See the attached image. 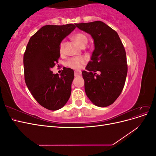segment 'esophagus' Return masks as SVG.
I'll return each mask as SVG.
<instances>
[{
  "instance_id": "obj_1",
  "label": "esophagus",
  "mask_w": 156,
  "mask_h": 156,
  "mask_svg": "<svg viewBox=\"0 0 156 156\" xmlns=\"http://www.w3.org/2000/svg\"><path fill=\"white\" fill-rule=\"evenodd\" d=\"M81 75V72H75L74 73V75L75 77H77V76H79V75Z\"/></svg>"
}]
</instances>
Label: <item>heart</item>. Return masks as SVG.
Returning a JSON list of instances; mask_svg holds the SVG:
<instances>
[{"label":"heart","mask_w":156,"mask_h":156,"mask_svg":"<svg viewBox=\"0 0 156 156\" xmlns=\"http://www.w3.org/2000/svg\"><path fill=\"white\" fill-rule=\"evenodd\" d=\"M73 40L77 42V44L81 47L85 46L87 44L88 39L87 37L83 33L79 32L73 36ZM64 48V43L62 42L60 45V52L62 53ZM86 63V60L83 57H74L70 58L68 60L66 63L68 66L75 70L81 69L83 66Z\"/></svg>","instance_id":"1"}]
</instances>
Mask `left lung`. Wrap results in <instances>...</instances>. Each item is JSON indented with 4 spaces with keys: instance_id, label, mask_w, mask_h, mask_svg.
I'll return each instance as SVG.
<instances>
[{
    "instance_id": "left-lung-1",
    "label": "left lung",
    "mask_w": 156,
    "mask_h": 156,
    "mask_svg": "<svg viewBox=\"0 0 156 156\" xmlns=\"http://www.w3.org/2000/svg\"><path fill=\"white\" fill-rule=\"evenodd\" d=\"M75 25L92 36L95 46L87 71L82 72L86 94L94 105L107 107L119 97L125 84L127 64L124 47L117 32L102 21Z\"/></svg>"
}]
</instances>
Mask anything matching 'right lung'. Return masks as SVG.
Wrapping results in <instances>:
<instances>
[{
    "label": "right lung",
    "instance_id": "add662e5",
    "mask_svg": "<svg viewBox=\"0 0 156 156\" xmlns=\"http://www.w3.org/2000/svg\"><path fill=\"white\" fill-rule=\"evenodd\" d=\"M75 28L73 24L44 26L27 45L23 56L25 81L32 96L47 109H60L70 97L73 70L64 68L59 76L51 68L58 62L60 42Z\"/></svg>",
    "mask_w": 156,
    "mask_h": 156
}]
</instances>
